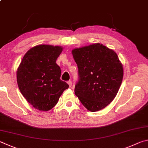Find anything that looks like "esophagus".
I'll use <instances>...</instances> for the list:
<instances>
[{
  "label": "esophagus",
  "mask_w": 148,
  "mask_h": 148,
  "mask_svg": "<svg viewBox=\"0 0 148 148\" xmlns=\"http://www.w3.org/2000/svg\"><path fill=\"white\" fill-rule=\"evenodd\" d=\"M67 84H69V87H71V86H72V82L71 81H69L68 82H67Z\"/></svg>",
  "instance_id": "obj_1"
}]
</instances>
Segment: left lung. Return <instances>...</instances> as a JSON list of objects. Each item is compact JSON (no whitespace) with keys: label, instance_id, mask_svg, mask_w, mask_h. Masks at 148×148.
<instances>
[{"label":"left lung","instance_id":"8db88e82","mask_svg":"<svg viewBox=\"0 0 148 148\" xmlns=\"http://www.w3.org/2000/svg\"><path fill=\"white\" fill-rule=\"evenodd\" d=\"M71 53L79 76L75 94L91 112L105 108L117 95L123 80V66L117 54L99 43Z\"/></svg>","mask_w":148,"mask_h":148}]
</instances>
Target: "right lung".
Returning a JSON list of instances; mask_svg holds the SVG:
<instances>
[{"mask_svg": "<svg viewBox=\"0 0 148 148\" xmlns=\"http://www.w3.org/2000/svg\"><path fill=\"white\" fill-rule=\"evenodd\" d=\"M63 48L40 45L25 54L17 71L18 87L36 109L48 111L58 103L69 85L60 80L61 69L56 63Z\"/></svg>", "mask_w": 148, "mask_h": 148, "instance_id": "1", "label": "right lung"}]
</instances>
